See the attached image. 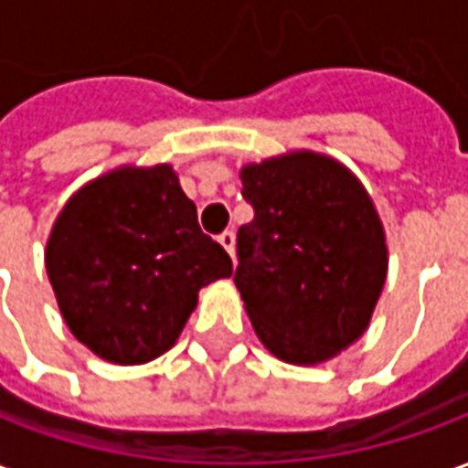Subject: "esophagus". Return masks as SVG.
<instances>
[{
	"label": "esophagus",
	"mask_w": 468,
	"mask_h": 468,
	"mask_svg": "<svg viewBox=\"0 0 468 468\" xmlns=\"http://www.w3.org/2000/svg\"><path fill=\"white\" fill-rule=\"evenodd\" d=\"M218 240H220V245H223L228 253L235 255V233L233 230H225V233H220L218 235Z\"/></svg>",
	"instance_id": "esophagus-1"
}]
</instances>
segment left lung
<instances>
[{"label":"left lung","instance_id":"obj_1","mask_svg":"<svg viewBox=\"0 0 468 468\" xmlns=\"http://www.w3.org/2000/svg\"><path fill=\"white\" fill-rule=\"evenodd\" d=\"M253 220L238 230L235 285L268 351L315 366L368 328L386 283L381 218L358 177L295 150L240 170Z\"/></svg>","mask_w":468,"mask_h":468}]
</instances>
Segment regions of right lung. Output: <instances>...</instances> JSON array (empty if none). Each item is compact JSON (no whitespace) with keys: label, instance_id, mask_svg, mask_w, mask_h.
Instances as JSON below:
<instances>
[{"label":"right lung","instance_id":"obj_1","mask_svg":"<svg viewBox=\"0 0 468 468\" xmlns=\"http://www.w3.org/2000/svg\"><path fill=\"white\" fill-rule=\"evenodd\" d=\"M45 265L67 328L120 366L173 348L200 288L233 275L170 165H124L80 187L52 225Z\"/></svg>","mask_w":468,"mask_h":468}]
</instances>
